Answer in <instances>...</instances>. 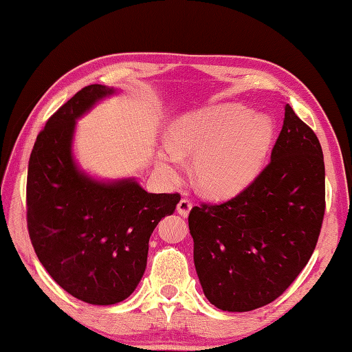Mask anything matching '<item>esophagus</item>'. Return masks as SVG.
Wrapping results in <instances>:
<instances>
[{
  "mask_svg": "<svg viewBox=\"0 0 352 352\" xmlns=\"http://www.w3.org/2000/svg\"><path fill=\"white\" fill-rule=\"evenodd\" d=\"M190 210H192V203H190V199H188V198H182L180 199V203H178V206H177V212L180 213L183 218H188L189 216V213H190Z\"/></svg>",
  "mask_w": 352,
  "mask_h": 352,
  "instance_id": "obj_1",
  "label": "esophagus"
}]
</instances>
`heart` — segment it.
I'll return each mask as SVG.
<instances>
[{"label": "heart", "instance_id": "heart-1", "mask_svg": "<svg viewBox=\"0 0 352 352\" xmlns=\"http://www.w3.org/2000/svg\"><path fill=\"white\" fill-rule=\"evenodd\" d=\"M168 139L157 153V164L166 178L177 180L182 157H193L197 188L223 199L241 193L258 174L272 145L274 124L241 104H219L177 118Z\"/></svg>", "mask_w": 352, "mask_h": 352}]
</instances>
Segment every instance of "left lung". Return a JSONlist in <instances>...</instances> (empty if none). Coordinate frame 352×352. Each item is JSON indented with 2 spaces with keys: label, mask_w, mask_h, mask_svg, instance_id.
<instances>
[{
  "label": "left lung",
  "mask_w": 352,
  "mask_h": 352,
  "mask_svg": "<svg viewBox=\"0 0 352 352\" xmlns=\"http://www.w3.org/2000/svg\"><path fill=\"white\" fill-rule=\"evenodd\" d=\"M284 110L271 162L256 180L227 203L189 213L201 287L223 311L276 300L307 265L322 227V148L289 104Z\"/></svg>",
  "instance_id": "1"
}]
</instances>
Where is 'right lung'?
Listing matches in <instances>:
<instances>
[{
  "mask_svg": "<svg viewBox=\"0 0 352 352\" xmlns=\"http://www.w3.org/2000/svg\"><path fill=\"white\" fill-rule=\"evenodd\" d=\"M113 87L81 89L52 115L28 162L27 226L36 256L77 300L111 305L129 298L145 272L157 223L178 193H148L134 178L101 182L74 160L76 122Z\"/></svg>",
  "mask_w": 352,
  "mask_h": 352,
  "instance_id": "1",
  "label": "right lung"
}]
</instances>
